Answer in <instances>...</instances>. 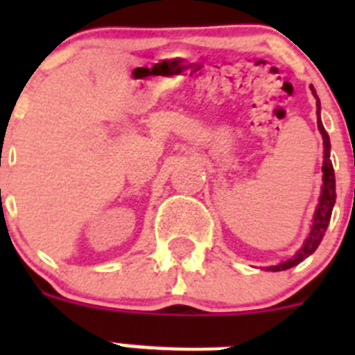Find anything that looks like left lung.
Listing matches in <instances>:
<instances>
[{"instance_id":"obj_1","label":"left lung","mask_w":355,"mask_h":355,"mask_svg":"<svg viewBox=\"0 0 355 355\" xmlns=\"http://www.w3.org/2000/svg\"><path fill=\"white\" fill-rule=\"evenodd\" d=\"M313 94L316 97V115H318V130L322 133V139H324V187H322V196H320V202H318V209L315 213V218H313V225H311V233L307 236V240L304 241L302 249L299 252L295 254L291 259H286L281 265L275 266H268V270L272 272H281L286 270V268H291V266L299 265L302 259H306L307 256H311L316 249H318L320 241L324 238L325 231H327V225L331 222V213H332V206L336 202V180H334V168H332L331 163V142H329V135L325 131L324 124L320 121V99L316 96L315 89L311 87Z\"/></svg>"}]
</instances>
